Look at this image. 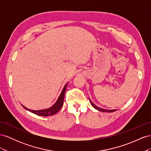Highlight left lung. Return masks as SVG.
<instances>
[{"label": "left lung", "mask_w": 151, "mask_h": 151, "mask_svg": "<svg viewBox=\"0 0 151 151\" xmlns=\"http://www.w3.org/2000/svg\"><path fill=\"white\" fill-rule=\"evenodd\" d=\"M89 101H90V103H91V105H92V106L95 108V109H98V110H99V111H103V112H108V113H111V112H114V111H116V109H113V110H109V109H103V108H99V107H97L96 106L95 104H94L92 102H91L90 100H89Z\"/></svg>", "instance_id": "1"}]
</instances>
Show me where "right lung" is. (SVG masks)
Here are the masks:
<instances>
[{"instance_id":"right-lung-1","label":"right lung","mask_w":151,"mask_h":151,"mask_svg":"<svg viewBox=\"0 0 151 151\" xmlns=\"http://www.w3.org/2000/svg\"><path fill=\"white\" fill-rule=\"evenodd\" d=\"M67 84H66L65 86H64V88H63L62 93H61L60 95L59 96L57 102L55 103L51 108H50L48 109H42V110L35 111V110H31V109L26 108L25 106H23V105H22V106L24 107V108L27 109L28 111H29L30 112L33 113L34 114H36V115H39V116H48L53 115L54 114L57 113L59 110H60L62 106V105L63 104V99H64L65 93V90L67 88Z\"/></svg>"}]
</instances>
